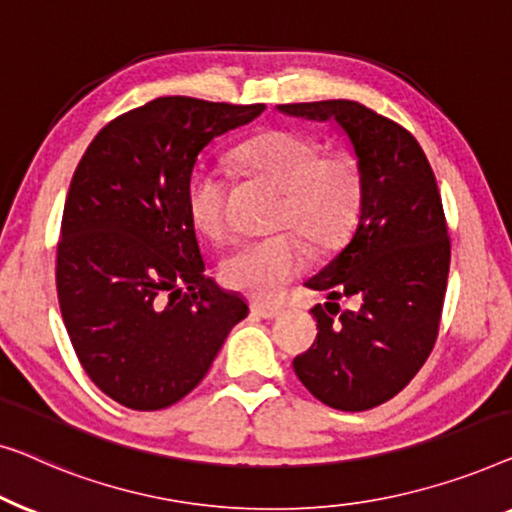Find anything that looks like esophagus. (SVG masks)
Returning a JSON list of instances; mask_svg holds the SVG:
<instances>
[{"mask_svg": "<svg viewBox=\"0 0 512 512\" xmlns=\"http://www.w3.org/2000/svg\"><path fill=\"white\" fill-rule=\"evenodd\" d=\"M253 313L255 315H259V318H264V320H273V318H278L280 313H283V308H278V306H269V304H259V301H253Z\"/></svg>", "mask_w": 512, "mask_h": 512, "instance_id": "34e87169", "label": "esophagus"}]
</instances>
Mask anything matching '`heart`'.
<instances>
[{
	"label": "heart",
	"instance_id": "b5f03b06",
	"mask_svg": "<svg viewBox=\"0 0 512 512\" xmlns=\"http://www.w3.org/2000/svg\"><path fill=\"white\" fill-rule=\"evenodd\" d=\"M236 157L250 174L283 192L273 227L299 233L320 250L336 248L348 236L362 201V174L350 155H322L311 136L271 129L248 139ZM187 208L199 232L218 241L229 234L227 183L218 169H199L192 176ZM308 262L304 241L278 234L236 246L222 259L220 276L232 290L276 299Z\"/></svg>",
	"mask_w": 512,
	"mask_h": 512
}]
</instances>
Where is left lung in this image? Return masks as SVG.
Listing matches in <instances>:
<instances>
[{
  "instance_id": "8db88e82",
  "label": "left lung",
  "mask_w": 512,
  "mask_h": 512,
  "mask_svg": "<svg viewBox=\"0 0 512 512\" xmlns=\"http://www.w3.org/2000/svg\"><path fill=\"white\" fill-rule=\"evenodd\" d=\"M276 109L334 122L362 174L355 232L304 283L329 301L313 308L318 338L292 366L327 406L369 410L399 394L436 343L450 271L436 176L413 134L362 104L329 99ZM341 296L358 301L355 312L337 311L333 301Z\"/></svg>"
}]
</instances>
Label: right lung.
<instances>
[{
  "label": "right lung",
  "instance_id": "obj_1",
  "mask_svg": "<svg viewBox=\"0 0 512 512\" xmlns=\"http://www.w3.org/2000/svg\"><path fill=\"white\" fill-rule=\"evenodd\" d=\"M264 109L160 97L109 122L78 162L57 297L85 373L122 406L181 401L248 315L241 294L206 276L187 190L201 150Z\"/></svg>",
  "mask_w": 512,
  "mask_h": 512
}]
</instances>
